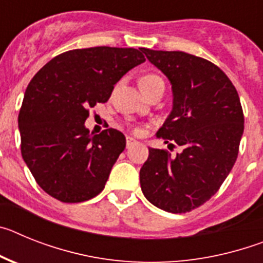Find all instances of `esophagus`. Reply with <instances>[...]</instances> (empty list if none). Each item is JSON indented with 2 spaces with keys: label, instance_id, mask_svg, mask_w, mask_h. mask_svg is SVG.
<instances>
[{
  "label": "esophagus",
  "instance_id": "1",
  "mask_svg": "<svg viewBox=\"0 0 263 263\" xmlns=\"http://www.w3.org/2000/svg\"><path fill=\"white\" fill-rule=\"evenodd\" d=\"M137 141L134 138H132V137H126V147L127 148H130L132 147V146H134V145H137Z\"/></svg>",
  "mask_w": 263,
  "mask_h": 263
}]
</instances>
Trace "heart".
<instances>
[{"mask_svg": "<svg viewBox=\"0 0 263 263\" xmlns=\"http://www.w3.org/2000/svg\"><path fill=\"white\" fill-rule=\"evenodd\" d=\"M159 80H162V79L157 75H145L143 78H141V80H139V84L148 85V84H153V83H155V81H159Z\"/></svg>", "mask_w": 263, "mask_h": 263, "instance_id": "heart-1", "label": "heart"}]
</instances>
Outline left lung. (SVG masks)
Instances as JSON below:
<instances>
[{
    "label": "left lung",
    "mask_w": 263,
    "mask_h": 263,
    "mask_svg": "<svg viewBox=\"0 0 263 263\" xmlns=\"http://www.w3.org/2000/svg\"><path fill=\"white\" fill-rule=\"evenodd\" d=\"M142 52L173 89V109L157 137L183 152L171 158L166 150L148 147L141 188L160 210L190 212L218 191L236 162L243 133L240 97L224 72L203 58L182 51Z\"/></svg>",
    "instance_id": "obj_1"
}]
</instances>
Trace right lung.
Here are the masks:
<instances>
[{"label":"right lung","instance_id":"obj_1","mask_svg":"<svg viewBox=\"0 0 263 263\" xmlns=\"http://www.w3.org/2000/svg\"><path fill=\"white\" fill-rule=\"evenodd\" d=\"M145 60L136 48L71 50L30 81L18 116L21 153L50 196L80 203L103 191L126 139L116 129L89 134L88 110L106 103L116 83Z\"/></svg>","mask_w":263,"mask_h":263}]
</instances>
